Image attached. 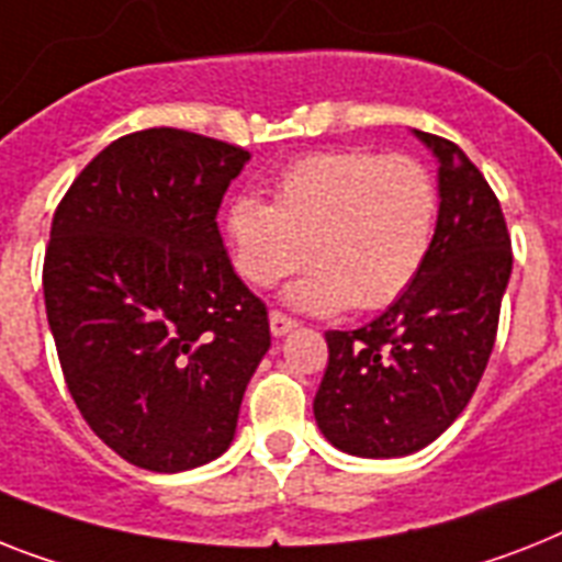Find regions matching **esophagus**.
Returning a JSON list of instances; mask_svg holds the SVG:
<instances>
[{"label": "esophagus", "instance_id": "1", "mask_svg": "<svg viewBox=\"0 0 562 562\" xmlns=\"http://www.w3.org/2000/svg\"><path fill=\"white\" fill-rule=\"evenodd\" d=\"M295 327H299V322H295V318H290V315L281 313V310H272L270 313V330L276 338L286 336V333L295 330Z\"/></svg>", "mask_w": 562, "mask_h": 562}]
</instances>
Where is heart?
<instances>
[{
  "instance_id": "b5f03b06",
  "label": "heart",
  "mask_w": 562,
  "mask_h": 562,
  "mask_svg": "<svg viewBox=\"0 0 562 562\" xmlns=\"http://www.w3.org/2000/svg\"><path fill=\"white\" fill-rule=\"evenodd\" d=\"M437 212V183L414 157L318 151L278 175L272 203L240 194L226 235L238 276L261 290L318 263L286 290L292 307L382 310L428 261Z\"/></svg>"
}]
</instances>
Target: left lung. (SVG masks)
<instances>
[{"instance_id": "8db88e82", "label": "left lung", "mask_w": 562, "mask_h": 562, "mask_svg": "<svg viewBox=\"0 0 562 562\" xmlns=\"http://www.w3.org/2000/svg\"><path fill=\"white\" fill-rule=\"evenodd\" d=\"M439 160V217L428 261L379 318L327 330L315 393L318 428L353 457H407L474 396L494 350L512 278V235L497 194L457 143L414 128Z\"/></svg>"}]
</instances>
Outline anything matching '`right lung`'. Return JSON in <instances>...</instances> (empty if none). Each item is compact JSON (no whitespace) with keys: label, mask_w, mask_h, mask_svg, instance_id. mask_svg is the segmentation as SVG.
<instances>
[{"label":"right lung","mask_w":562,"mask_h":562,"mask_svg":"<svg viewBox=\"0 0 562 562\" xmlns=\"http://www.w3.org/2000/svg\"><path fill=\"white\" fill-rule=\"evenodd\" d=\"M247 160L183 128L125 134L54 212L42 290L65 384L88 428L146 471L221 457L270 350L267 304L215 221Z\"/></svg>","instance_id":"1"}]
</instances>
